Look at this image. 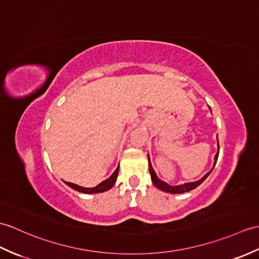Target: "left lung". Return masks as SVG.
Returning a JSON list of instances; mask_svg holds the SVG:
<instances>
[{"instance_id": "1", "label": "left lung", "mask_w": 259, "mask_h": 259, "mask_svg": "<svg viewBox=\"0 0 259 259\" xmlns=\"http://www.w3.org/2000/svg\"><path fill=\"white\" fill-rule=\"evenodd\" d=\"M219 152H220V149H219ZM219 152L216 153L215 155V159H214V165L212 167V170L214 169V166L216 164V162H218V158H219ZM212 170L207 172L205 176H204L201 180H198V181H195V182H190V183H184L182 185H176V186H172V185H169L167 183L161 181V180L157 177V174H155L153 167L151 165V162H150V158H149V171H150V174H151V180L153 184L157 186V188L161 191L163 192H166V193H172V194H179V193H184V192H189L191 190H194L195 188H197L198 185H200L204 180H205L208 176L209 173L212 172Z\"/></svg>"}]
</instances>
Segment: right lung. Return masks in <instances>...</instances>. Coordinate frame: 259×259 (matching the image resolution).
I'll return each mask as SVG.
<instances>
[{
    "mask_svg": "<svg viewBox=\"0 0 259 259\" xmlns=\"http://www.w3.org/2000/svg\"><path fill=\"white\" fill-rule=\"evenodd\" d=\"M118 172H119V166L116 169V171L111 174V177L108 178L105 181H102L101 183H99L97 186H95V188H82V186H79L77 184L74 183H70V182H65L68 186H70L71 189H74L78 192H81V193H87V194H94V193H101V192H105L110 190L113 184L116 183V180L118 177Z\"/></svg>",
    "mask_w": 259,
    "mask_h": 259,
    "instance_id": "add662e5",
    "label": "right lung"
}]
</instances>
